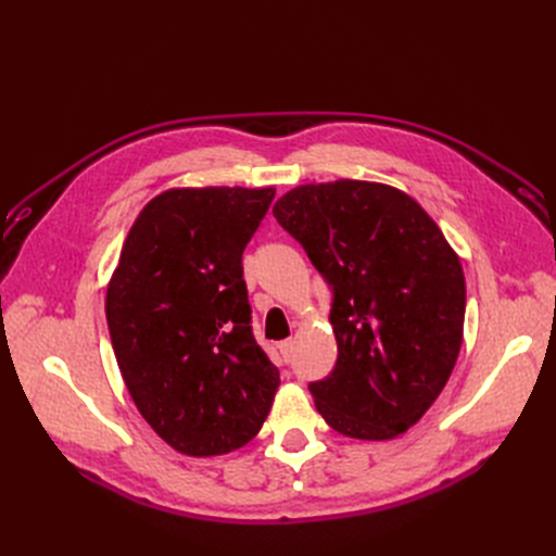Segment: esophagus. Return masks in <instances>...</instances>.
<instances>
[{
	"instance_id": "34e87169",
	"label": "esophagus",
	"mask_w": 556,
	"mask_h": 556,
	"mask_svg": "<svg viewBox=\"0 0 556 556\" xmlns=\"http://www.w3.org/2000/svg\"><path fill=\"white\" fill-rule=\"evenodd\" d=\"M278 350H280V357H282L285 362H290V357H292V350H294V341H292V339H288V341H280V343H278Z\"/></svg>"
}]
</instances>
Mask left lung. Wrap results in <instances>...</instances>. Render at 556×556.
<instances>
[{
    "instance_id": "left-lung-1",
    "label": "left lung",
    "mask_w": 556,
    "mask_h": 556,
    "mask_svg": "<svg viewBox=\"0 0 556 556\" xmlns=\"http://www.w3.org/2000/svg\"><path fill=\"white\" fill-rule=\"evenodd\" d=\"M276 220L331 288L339 357L311 382L317 413L343 435L390 441L439 399L464 339L466 282L429 213L392 185L308 182Z\"/></svg>"
}]
</instances>
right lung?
I'll list each match as a JSON object with an SVG mask.
<instances>
[{
  "label": "right lung",
  "instance_id": "1",
  "mask_svg": "<svg viewBox=\"0 0 556 556\" xmlns=\"http://www.w3.org/2000/svg\"><path fill=\"white\" fill-rule=\"evenodd\" d=\"M274 188H174L134 220L106 288L117 366L146 422L188 457L260 433L280 384L250 327L241 255Z\"/></svg>",
  "mask_w": 556,
  "mask_h": 556
}]
</instances>
